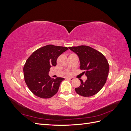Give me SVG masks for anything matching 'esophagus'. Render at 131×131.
<instances>
[{
    "mask_svg": "<svg viewBox=\"0 0 131 131\" xmlns=\"http://www.w3.org/2000/svg\"><path fill=\"white\" fill-rule=\"evenodd\" d=\"M67 79H68V80H69L70 81H73L74 80V78L73 77H68L67 78Z\"/></svg>",
    "mask_w": 131,
    "mask_h": 131,
    "instance_id": "esophagus-1",
    "label": "esophagus"
}]
</instances>
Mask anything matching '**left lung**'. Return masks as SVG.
I'll return each mask as SVG.
<instances>
[{
	"instance_id": "left-lung-1",
	"label": "left lung",
	"mask_w": 131,
	"mask_h": 131,
	"mask_svg": "<svg viewBox=\"0 0 131 131\" xmlns=\"http://www.w3.org/2000/svg\"><path fill=\"white\" fill-rule=\"evenodd\" d=\"M76 53L80 62V68L85 70L88 79L85 82L81 79V85L75 88L76 92L83 97H90L97 94L105 85L109 71V65L105 56L98 51L88 46L69 47Z\"/></svg>"
}]
</instances>
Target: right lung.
Here are the masks:
<instances>
[{
    "instance_id": "add662e5",
    "label": "right lung",
    "mask_w": 131,
    "mask_h": 131,
    "mask_svg": "<svg viewBox=\"0 0 131 131\" xmlns=\"http://www.w3.org/2000/svg\"><path fill=\"white\" fill-rule=\"evenodd\" d=\"M67 50V47L47 45L35 51L27 59L23 67L25 81L35 96L49 98L57 93L64 78L52 79L49 72L51 67L56 66L58 56Z\"/></svg>"
}]
</instances>
